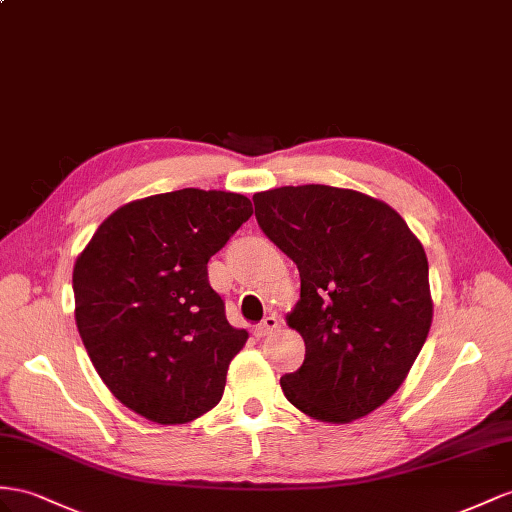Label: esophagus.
I'll return each mask as SVG.
<instances>
[{
	"instance_id": "esophagus-1",
	"label": "esophagus",
	"mask_w": 512,
	"mask_h": 512,
	"mask_svg": "<svg viewBox=\"0 0 512 512\" xmlns=\"http://www.w3.org/2000/svg\"><path fill=\"white\" fill-rule=\"evenodd\" d=\"M277 329H279V318L274 316V313H270V316H266L264 320H261V322L255 326V335H257V337H268V335H272Z\"/></svg>"
}]
</instances>
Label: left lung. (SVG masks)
Returning a JSON list of instances; mask_svg holds the SVG:
<instances>
[{"mask_svg":"<svg viewBox=\"0 0 512 512\" xmlns=\"http://www.w3.org/2000/svg\"><path fill=\"white\" fill-rule=\"evenodd\" d=\"M253 203L261 231L300 272L287 324L305 339V361L281 376L285 398L331 424L372 413L404 383L430 331L422 242L396 209L355 190L283 186Z\"/></svg>","mask_w":512,"mask_h":512,"instance_id":"1","label":"left lung"}]
</instances>
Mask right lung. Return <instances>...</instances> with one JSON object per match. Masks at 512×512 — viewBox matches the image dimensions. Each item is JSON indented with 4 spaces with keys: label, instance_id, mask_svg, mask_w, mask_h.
Instances as JSON below:
<instances>
[{
    "label": "right lung",
    "instance_id": "add662e5",
    "mask_svg": "<svg viewBox=\"0 0 512 512\" xmlns=\"http://www.w3.org/2000/svg\"><path fill=\"white\" fill-rule=\"evenodd\" d=\"M251 214L235 192L155 194L116 209L77 257V331L127 409L186 424L220 402L248 333L227 322L207 261Z\"/></svg>",
    "mask_w": 512,
    "mask_h": 512
}]
</instances>
